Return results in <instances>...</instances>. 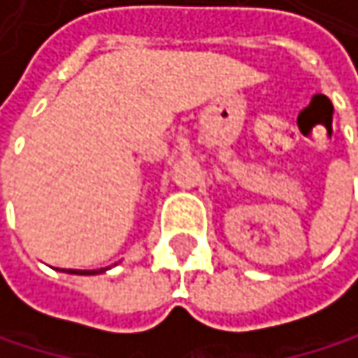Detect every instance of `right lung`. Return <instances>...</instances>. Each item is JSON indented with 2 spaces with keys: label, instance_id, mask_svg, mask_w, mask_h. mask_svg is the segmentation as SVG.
I'll use <instances>...</instances> for the list:
<instances>
[{
  "label": "right lung",
  "instance_id": "1",
  "mask_svg": "<svg viewBox=\"0 0 358 358\" xmlns=\"http://www.w3.org/2000/svg\"><path fill=\"white\" fill-rule=\"evenodd\" d=\"M103 271V269H101ZM68 273H78V275H91V273H99V271H89V269H68Z\"/></svg>",
  "mask_w": 358,
  "mask_h": 358
}]
</instances>
